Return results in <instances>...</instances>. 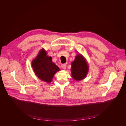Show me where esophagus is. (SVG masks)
<instances>
[{
  "label": "esophagus",
  "mask_w": 126,
  "mask_h": 126,
  "mask_svg": "<svg viewBox=\"0 0 126 126\" xmlns=\"http://www.w3.org/2000/svg\"><path fill=\"white\" fill-rule=\"evenodd\" d=\"M61 66L62 67V68L63 69V70H65L66 69V65L65 64H62L61 65Z\"/></svg>",
  "instance_id": "34e87169"
}]
</instances>
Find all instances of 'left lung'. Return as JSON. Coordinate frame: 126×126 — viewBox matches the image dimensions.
Masks as SVG:
<instances>
[{"instance_id":"left-lung-1","label":"left lung","mask_w":126,"mask_h":126,"mask_svg":"<svg viewBox=\"0 0 126 126\" xmlns=\"http://www.w3.org/2000/svg\"><path fill=\"white\" fill-rule=\"evenodd\" d=\"M89 67L86 59L80 54L77 55L71 63L72 77L76 81H80L86 77Z\"/></svg>"}]
</instances>
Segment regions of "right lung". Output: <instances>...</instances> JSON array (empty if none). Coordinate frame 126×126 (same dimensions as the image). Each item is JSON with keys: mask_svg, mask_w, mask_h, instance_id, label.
Listing matches in <instances>:
<instances>
[{"mask_svg": "<svg viewBox=\"0 0 126 126\" xmlns=\"http://www.w3.org/2000/svg\"><path fill=\"white\" fill-rule=\"evenodd\" d=\"M32 66L36 76L47 83L51 82L54 75L60 70L52 62L51 57L47 55L44 48L39 51L35 58L32 61Z\"/></svg>", "mask_w": 126, "mask_h": 126, "instance_id": "1", "label": "right lung"}]
</instances>
